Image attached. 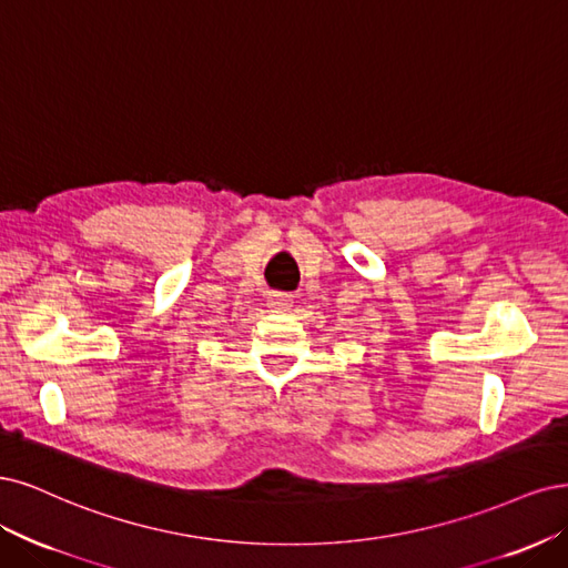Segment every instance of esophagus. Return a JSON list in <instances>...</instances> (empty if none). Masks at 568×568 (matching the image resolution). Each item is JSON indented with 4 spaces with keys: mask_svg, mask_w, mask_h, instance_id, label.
Instances as JSON below:
<instances>
[{
    "mask_svg": "<svg viewBox=\"0 0 568 568\" xmlns=\"http://www.w3.org/2000/svg\"><path fill=\"white\" fill-rule=\"evenodd\" d=\"M292 297L285 295V292H271L268 295V308L273 311H290Z\"/></svg>",
    "mask_w": 568,
    "mask_h": 568,
    "instance_id": "obj_1",
    "label": "esophagus"
}]
</instances>
